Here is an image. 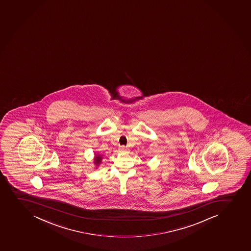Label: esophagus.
Instances as JSON below:
<instances>
[{
  "mask_svg": "<svg viewBox=\"0 0 251 251\" xmlns=\"http://www.w3.org/2000/svg\"><path fill=\"white\" fill-rule=\"evenodd\" d=\"M122 150H124V146H123V147H121Z\"/></svg>",
  "mask_w": 251,
  "mask_h": 251,
  "instance_id": "esophagus-1",
  "label": "esophagus"
}]
</instances>
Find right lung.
<instances>
[{
	"mask_svg": "<svg viewBox=\"0 0 251 251\" xmlns=\"http://www.w3.org/2000/svg\"><path fill=\"white\" fill-rule=\"evenodd\" d=\"M101 160H102V157H101L100 155H96V158H95V164H96V166H98L100 164Z\"/></svg>",
	"mask_w": 251,
	"mask_h": 251,
	"instance_id": "obj_1",
	"label": "right lung"
}]
</instances>
